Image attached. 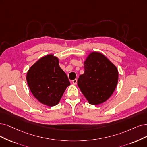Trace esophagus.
Instances as JSON below:
<instances>
[{"instance_id":"esophagus-1","label":"esophagus","mask_w":147,"mask_h":147,"mask_svg":"<svg viewBox=\"0 0 147 147\" xmlns=\"http://www.w3.org/2000/svg\"><path fill=\"white\" fill-rule=\"evenodd\" d=\"M77 82H78V80L76 79H74L73 80V84H74V85H76L77 84Z\"/></svg>"}]
</instances>
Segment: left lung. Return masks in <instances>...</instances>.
I'll return each mask as SVG.
<instances>
[{
    "mask_svg": "<svg viewBox=\"0 0 147 147\" xmlns=\"http://www.w3.org/2000/svg\"><path fill=\"white\" fill-rule=\"evenodd\" d=\"M85 71L78 85L90 104L99 105L110 98L118 82L116 66L104 54L91 53L84 62Z\"/></svg>",
    "mask_w": 147,
    "mask_h": 147,
    "instance_id": "obj_1",
    "label": "left lung"
}]
</instances>
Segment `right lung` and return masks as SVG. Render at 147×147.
<instances>
[{"instance_id":"right-lung-1","label":"right lung","mask_w":147,"mask_h":147,"mask_svg":"<svg viewBox=\"0 0 147 147\" xmlns=\"http://www.w3.org/2000/svg\"><path fill=\"white\" fill-rule=\"evenodd\" d=\"M26 81L32 94L49 107L58 104L70 85L67 74L60 68L59 59L53 54L40 58L29 69Z\"/></svg>"}]
</instances>
